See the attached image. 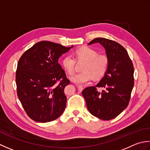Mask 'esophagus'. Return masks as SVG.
Masks as SVG:
<instances>
[{"instance_id": "34e87169", "label": "esophagus", "mask_w": 150, "mask_h": 150, "mask_svg": "<svg viewBox=\"0 0 150 150\" xmlns=\"http://www.w3.org/2000/svg\"><path fill=\"white\" fill-rule=\"evenodd\" d=\"M78 89L79 91H81L83 89V87H82V86H81V85H78Z\"/></svg>"}]
</instances>
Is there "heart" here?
<instances>
[{
    "mask_svg": "<svg viewBox=\"0 0 150 150\" xmlns=\"http://www.w3.org/2000/svg\"><path fill=\"white\" fill-rule=\"evenodd\" d=\"M76 59L85 61L81 72L76 73L70 77V79L76 84H85L89 83L94 79L102 78L108 70L109 65L108 57L105 54H100L88 47H81L74 52ZM76 60L72 55H67L62 60V65L69 74L74 71Z\"/></svg>",
    "mask_w": 150,
    "mask_h": 150,
    "instance_id": "1",
    "label": "heart"
}]
</instances>
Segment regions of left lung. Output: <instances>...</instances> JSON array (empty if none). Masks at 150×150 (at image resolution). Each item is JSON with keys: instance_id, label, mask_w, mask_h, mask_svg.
I'll return each instance as SVG.
<instances>
[{"instance_id": "8db88e82", "label": "left lung", "mask_w": 150, "mask_h": 150, "mask_svg": "<svg viewBox=\"0 0 150 150\" xmlns=\"http://www.w3.org/2000/svg\"><path fill=\"white\" fill-rule=\"evenodd\" d=\"M99 42L104 47L109 65L96 86L85 88L82 95L94 117L103 120L117 117L129 104L134 86V68L127 50L118 42L105 38L94 39L88 45ZM102 88V92L97 91Z\"/></svg>"}]
</instances>
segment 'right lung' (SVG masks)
<instances>
[{
	"instance_id": "right-lung-1",
	"label": "right lung",
	"mask_w": 150,
	"mask_h": 150,
	"mask_svg": "<svg viewBox=\"0 0 150 150\" xmlns=\"http://www.w3.org/2000/svg\"><path fill=\"white\" fill-rule=\"evenodd\" d=\"M73 47L42 41L27 50L19 59L15 78L17 96L33 120L53 121L65 110L64 88L70 81L58 59Z\"/></svg>"
}]
</instances>
